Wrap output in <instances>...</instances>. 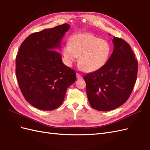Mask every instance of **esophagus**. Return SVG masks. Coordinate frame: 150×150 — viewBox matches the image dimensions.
Returning a JSON list of instances; mask_svg holds the SVG:
<instances>
[{
  "label": "esophagus",
  "mask_w": 150,
  "mask_h": 150,
  "mask_svg": "<svg viewBox=\"0 0 150 150\" xmlns=\"http://www.w3.org/2000/svg\"><path fill=\"white\" fill-rule=\"evenodd\" d=\"M76 77L78 79H82L83 78V76L78 73L76 74Z\"/></svg>",
  "instance_id": "esophagus-1"
}]
</instances>
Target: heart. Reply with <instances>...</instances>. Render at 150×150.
I'll return each mask as SVG.
<instances>
[{
  "mask_svg": "<svg viewBox=\"0 0 150 150\" xmlns=\"http://www.w3.org/2000/svg\"><path fill=\"white\" fill-rule=\"evenodd\" d=\"M111 49L110 44L91 34H79L72 36L62 49L65 64L71 67L79 58V63L86 71L99 70L107 62Z\"/></svg>",
  "mask_w": 150,
  "mask_h": 150,
  "instance_id": "obj_1",
  "label": "heart"
}]
</instances>
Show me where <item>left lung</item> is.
<instances>
[{
    "mask_svg": "<svg viewBox=\"0 0 150 150\" xmlns=\"http://www.w3.org/2000/svg\"><path fill=\"white\" fill-rule=\"evenodd\" d=\"M114 50L101 69L84 76L90 105L108 111L120 107L129 98L137 78L138 62L129 44L114 37Z\"/></svg>",
    "mask_w": 150,
    "mask_h": 150,
    "instance_id": "obj_1",
    "label": "left lung"
}]
</instances>
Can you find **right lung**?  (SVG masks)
<instances>
[{
	"mask_svg": "<svg viewBox=\"0 0 150 150\" xmlns=\"http://www.w3.org/2000/svg\"><path fill=\"white\" fill-rule=\"evenodd\" d=\"M70 25L64 24L29 35L16 56L17 82L26 101L44 111L61 105L68 87L76 79L58 51Z\"/></svg>",
	"mask_w": 150,
	"mask_h": 150,
	"instance_id": "obj_1",
	"label": "right lung"
}]
</instances>
